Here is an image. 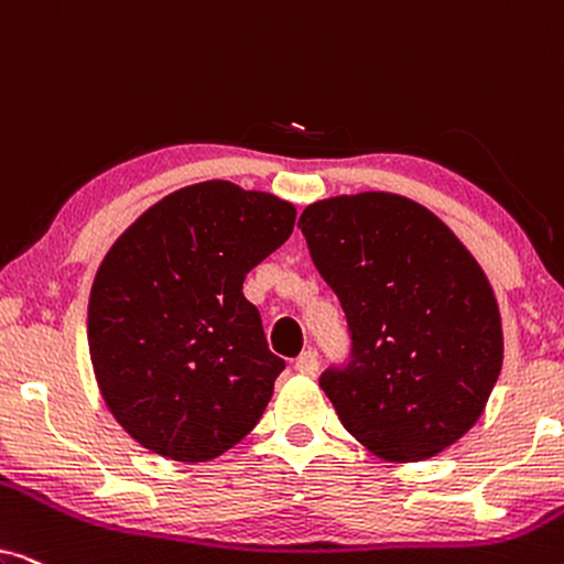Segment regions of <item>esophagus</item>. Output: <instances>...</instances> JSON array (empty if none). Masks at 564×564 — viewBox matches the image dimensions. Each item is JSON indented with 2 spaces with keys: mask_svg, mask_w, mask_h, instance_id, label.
I'll list each match as a JSON object with an SVG mask.
<instances>
[{
  "mask_svg": "<svg viewBox=\"0 0 564 564\" xmlns=\"http://www.w3.org/2000/svg\"><path fill=\"white\" fill-rule=\"evenodd\" d=\"M295 369L300 375H307V377H313L315 372H318V354H315L313 349H307V351H303L297 357V361H295Z\"/></svg>",
  "mask_w": 564,
  "mask_h": 564,
  "instance_id": "obj_1",
  "label": "esophagus"
}]
</instances>
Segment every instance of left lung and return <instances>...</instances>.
<instances>
[{
  "instance_id": "8db88e82",
  "label": "left lung",
  "mask_w": 564,
  "mask_h": 564,
  "mask_svg": "<svg viewBox=\"0 0 564 564\" xmlns=\"http://www.w3.org/2000/svg\"><path fill=\"white\" fill-rule=\"evenodd\" d=\"M297 228L349 323V365L321 375L344 429L390 462L444 452L480 419L503 365L480 264L434 213L390 192L318 199Z\"/></svg>"
}]
</instances>
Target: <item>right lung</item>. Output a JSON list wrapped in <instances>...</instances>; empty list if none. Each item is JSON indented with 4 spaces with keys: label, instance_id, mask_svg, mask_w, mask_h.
Wrapping results in <instances>:
<instances>
[{
    "label": "right lung",
    "instance_id": "1",
    "mask_svg": "<svg viewBox=\"0 0 564 564\" xmlns=\"http://www.w3.org/2000/svg\"><path fill=\"white\" fill-rule=\"evenodd\" d=\"M292 228L288 199L210 180L159 199L107 251L89 357L115 421L149 452L207 462L259 423L284 359L243 280Z\"/></svg>",
    "mask_w": 564,
    "mask_h": 564
}]
</instances>
